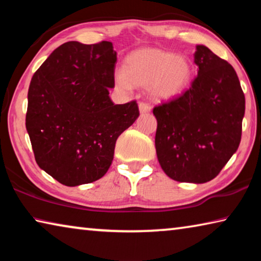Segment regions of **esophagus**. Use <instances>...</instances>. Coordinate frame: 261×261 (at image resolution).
I'll use <instances>...</instances> for the list:
<instances>
[{
    "label": "esophagus",
    "instance_id": "34e87169",
    "mask_svg": "<svg viewBox=\"0 0 261 261\" xmlns=\"http://www.w3.org/2000/svg\"><path fill=\"white\" fill-rule=\"evenodd\" d=\"M139 112L140 114H147L151 112V106L146 102H140L139 103Z\"/></svg>",
    "mask_w": 261,
    "mask_h": 261
}]
</instances>
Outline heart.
<instances>
[{"label": "heart", "mask_w": 261, "mask_h": 261, "mask_svg": "<svg viewBox=\"0 0 261 261\" xmlns=\"http://www.w3.org/2000/svg\"><path fill=\"white\" fill-rule=\"evenodd\" d=\"M192 78V67L182 55H174L155 48L136 50L126 57L123 72H117V87L129 91L132 86L148 87L158 102L174 100L187 90Z\"/></svg>", "instance_id": "obj_1"}]
</instances>
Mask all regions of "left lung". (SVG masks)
I'll use <instances>...</instances> for the list:
<instances>
[{
	"mask_svg": "<svg viewBox=\"0 0 261 261\" xmlns=\"http://www.w3.org/2000/svg\"><path fill=\"white\" fill-rule=\"evenodd\" d=\"M196 48L199 70L191 87L153 114L162 170L177 182L200 184L216 177L240 146L245 96L227 61L204 45Z\"/></svg>",
	"mask_w": 261,
	"mask_h": 261,
	"instance_id": "left-lung-1",
	"label": "left lung"
}]
</instances>
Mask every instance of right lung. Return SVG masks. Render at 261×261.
I'll return each instance as SVG.
<instances>
[{
    "mask_svg": "<svg viewBox=\"0 0 261 261\" xmlns=\"http://www.w3.org/2000/svg\"><path fill=\"white\" fill-rule=\"evenodd\" d=\"M116 55L109 41H69L31 79L26 130L35 161L67 187L102 177L118 136L139 116L136 101L115 105L109 98Z\"/></svg>",
    "mask_w": 261,
    "mask_h": 261,
    "instance_id": "1",
    "label": "right lung"
}]
</instances>
